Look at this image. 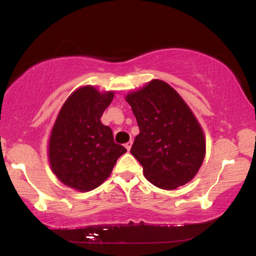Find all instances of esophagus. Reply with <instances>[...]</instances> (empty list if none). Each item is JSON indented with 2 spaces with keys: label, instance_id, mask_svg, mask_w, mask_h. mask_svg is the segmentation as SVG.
I'll use <instances>...</instances> for the list:
<instances>
[{
  "label": "esophagus",
  "instance_id": "obj_1",
  "mask_svg": "<svg viewBox=\"0 0 256 256\" xmlns=\"http://www.w3.org/2000/svg\"><path fill=\"white\" fill-rule=\"evenodd\" d=\"M132 141H129V142H127V143H126V144H124V146H126V148H127L128 152H129V150H130V148H132Z\"/></svg>",
  "mask_w": 256,
  "mask_h": 256
}]
</instances>
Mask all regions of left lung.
Segmentation results:
<instances>
[{
    "label": "left lung",
    "instance_id": "left-lung-1",
    "mask_svg": "<svg viewBox=\"0 0 256 256\" xmlns=\"http://www.w3.org/2000/svg\"><path fill=\"white\" fill-rule=\"evenodd\" d=\"M140 134L130 149L150 183L174 190L190 182L205 157V138L197 118L180 94L152 80L127 96Z\"/></svg>",
    "mask_w": 256,
    "mask_h": 256
}]
</instances>
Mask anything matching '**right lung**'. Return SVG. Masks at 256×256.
I'll use <instances>...</instances> for the list:
<instances>
[{
  "label": "right lung",
  "mask_w": 256,
  "mask_h": 256,
  "mask_svg": "<svg viewBox=\"0 0 256 256\" xmlns=\"http://www.w3.org/2000/svg\"><path fill=\"white\" fill-rule=\"evenodd\" d=\"M92 86L76 90L59 112L52 129L48 157L59 180L79 191L99 186L127 152L114 142L113 132L100 118L113 100Z\"/></svg>",
  "instance_id": "1"
}]
</instances>
